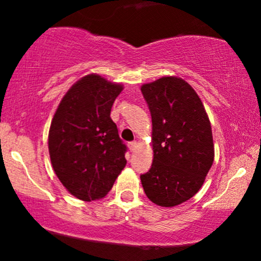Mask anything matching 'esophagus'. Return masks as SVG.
Segmentation results:
<instances>
[{
	"label": "esophagus",
	"mask_w": 261,
	"mask_h": 261,
	"mask_svg": "<svg viewBox=\"0 0 261 261\" xmlns=\"http://www.w3.org/2000/svg\"><path fill=\"white\" fill-rule=\"evenodd\" d=\"M136 146H137L136 141H133V142H128V149H130L131 152L135 151V148H136Z\"/></svg>",
	"instance_id": "esophagus-1"
}]
</instances>
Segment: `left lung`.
Returning a JSON list of instances; mask_svg holds the SVG:
<instances>
[{"label":"left lung","mask_w":261,"mask_h":261,"mask_svg":"<svg viewBox=\"0 0 261 261\" xmlns=\"http://www.w3.org/2000/svg\"><path fill=\"white\" fill-rule=\"evenodd\" d=\"M152 116L153 163L141 174L146 195L173 207L202 187L215 151L211 124L193 87L179 77H162L141 87Z\"/></svg>","instance_id":"8db88e82"}]
</instances>
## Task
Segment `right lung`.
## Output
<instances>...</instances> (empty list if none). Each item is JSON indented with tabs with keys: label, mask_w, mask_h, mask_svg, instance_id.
Here are the masks:
<instances>
[{
	"label": "right lung",
	"mask_w": 261,
	"mask_h": 261,
	"mask_svg": "<svg viewBox=\"0 0 261 261\" xmlns=\"http://www.w3.org/2000/svg\"><path fill=\"white\" fill-rule=\"evenodd\" d=\"M122 86L87 74L60 101L49 131L53 168L70 194L83 201L101 199L126 166V146L110 118Z\"/></svg>",
	"instance_id": "obj_1"
}]
</instances>
